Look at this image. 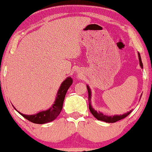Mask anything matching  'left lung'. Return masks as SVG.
<instances>
[{
    "mask_svg": "<svg viewBox=\"0 0 152 152\" xmlns=\"http://www.w3.org/2000/svg\"><path fill=\"white\" fill-rule=\"evenodd\" d=\"M138 59H139V63H140V66H141V68H143V64H142L141 61V56H140V53H138ZM87 89H88V102H89V109L91 111V114L97 119L98 120H101V121H104L106 122H109V123H113V122H116L117 121H119V120H122V119H124L125 117H126L127 116L130 115L131 113L132 110H130V112H128L127 113L123 114V115H113V116H108V115H105L104 114L100 112H96V111L91 106V91L90 87L87 85Z\"/></svg>",
    "mask_w": 152,
    "mask_h": 152,
    "instance_id": "left-lung-1",
    "label": "left lung"
}]
</instances>
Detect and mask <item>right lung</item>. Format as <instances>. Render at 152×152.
<instances>
[{"mask_svg": "<svg viewBox=\"0 0 152 152\" xmlns=\"http://www.w3.org/2000/svg\"><path fill=\"white\" fill-rule=\"evenodd\" d=\"M72 84V79L71 77H68L67 78L63 81L62 83L60 86L57 92L56 99L53 104V105L47 110L42 111V112H38V113L35 114V115H24L21 112H18L21 115L23 116L24 118L27 119L29 121L33 122L35 124H44L47 122H50L58 117L62 109L64 100L65 95L66 94V91L69 89V88Z\"/></svg>", "mask_w": 152, "mask_h": 152, "instance_id": "right-lung-1", "label": "right lung"}]
</instances>
